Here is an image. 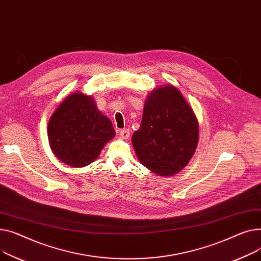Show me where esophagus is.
I'll return each mask as SVG.
<instances>
[{
	"label": "esophagus",
	"instance_id": "1",
	"mask_svg": "<svg viewBox=\"0 0 261 261\" xmlns=\"http://www.w3.org/2000/svg\"><path fill=\"white\" fill-rule=\"evenodd\" d=\"M129 135H130V132L127 128L120 130V138H121V139H128Z\"/></svg>",
	"mask_w": 261,
	"mask_h": 261
}]
</instances>
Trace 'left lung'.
<instances>
[{"label":"left lung","mask_w":261,"mask_h":261,"mask_svg":"<svg viewBox=\"0 0 261 261\" xmlns=\"http://www.w3.org/2000/svg\"><path fill=\"white\" fill-rule=\"evenodd\" d=\"M198 139L197 118L179 89L170 84L152 90L132 137L141 164L158 176H174L190 162Z\"/></svg>","instance_id":"8db88e82"}]
</instances>
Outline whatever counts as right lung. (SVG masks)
Here are the masks:
<instances>
[{
  "instance_id": "1",
  "label": "right lung",
  "mask_w": 261,
  "mask_h": 261,
  "mask_svg": "<svg viewBox=\"0 0 261 261\" xmlns=\"http://www.w3.org/2000/svg\"><path fill=\"white\" fill-rule=\"evenodd\" d=\"M47 134L55 156L72 167L94 162L116 135L112 121L100 113L94 98L79 91L59 105L48 122Z\"/></svg>"
}]
</instances>
